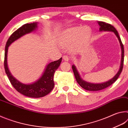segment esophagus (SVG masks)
Segmentation results:
<instances>
[{
	"label": "esophagus",
	"instance_id": "34e87169",
	"mask_svg": "<svg viewBox=\"0 0 128 128\" xmlns=\"http://www.w3.org/2000/svg\"><path fill=\"white\" fill-rule=\"evenodd\" d=\"M63 59L65 60V61L66 62H68L69 60H70V57L69 56H67V55H65L63 56Z\"/></svg>",
	"mask_w": 128,
	"mask_h": 128
}]
</instances>
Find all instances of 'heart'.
<instances>
[{"instance_id":"heart-1","label":"heart","mask_w":128,"mask_h":128,"mask_svg":"<svg viewBox=\"0 0 128 128\" xmlns=\"http://www.w3.org/2000/svg\"><path fill=\"white\" fill-rule=\"evenodd\" d=\"M91 33L90 29L88 26L74 27L66 30L62 34V40L64 43H73L80 36L82 40H86Z\"/></svg>"}]
</instances>
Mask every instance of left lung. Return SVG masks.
<instances>
[{
	"label": "left lung",
	"mask_w": 128,
	"mask_h": 128,
	"mask_svg": "<svg viewBox=\"0 0 128 128\" xmlns=\"http://www.w3.org/2000/svg\"><path fill=\"white\" fill-rule=\"evenodd\" d=\"M98 23L100 26V31H111L116 34L117 37L118 38L119 42L120 43L121 47V50H122V57H121V66H120V68L119 69L118 73L115 75L114 78H112L111 80H109L107 82H104V83L102 84H92V83H88V82H86L84 80H82L81 77H80V75L78 73L76 68L74 66H73L72 69L73 71V73H74V76L76 79V81L78 82V84L81 86V87L84 88L85 90H88V91H99L103 90L104 88H107L108 86L111 85L112 84H113L114 82H115L119 77V76L121 74V72L123 68V66H124V46H123V44L122 42H121V40L120 39V36L118 35V31H117L116 29L114 28L113 26L112 25L110 24L106 23L105 22H103V21H98Z\"/></svg>",
	"instance_id": "1"
}]
</instances>
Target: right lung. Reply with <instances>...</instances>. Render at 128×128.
Wrapping results in <instances>:
<instances>
[{
	"mask_svg": "<svg viewBox=\"0 0 128 128\" xmlns=\"http://www.w3.org/2000/svg\"><path fill=\"white\" fill-rule=\"evenodd\" d=\"M36 27H37L36 22L26 24L14 32L6 43L5 54H4V69L10 84L17 92L30 98H40L46 96L51 92L55 85L54 81V73L56 69L59 68L62 60V58H61L58 60L49 63L47 65L46 70L43 73L42 77L37 81L32 84L25 85L21 84L11 75L8 68L7 62L8 47L14 40H17V39L26 34L33 32Z\"/></svg>",
	"mask_w": 128,
	"mask_h": 128,
	"instance_id": "add662e5",
	"label": "right lung"
}]
</instances>
